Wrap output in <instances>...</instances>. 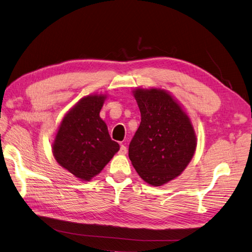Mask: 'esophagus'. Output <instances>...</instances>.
<instances>
[{"label":"esophagus","instance_id":"obj_1","mask_svg":"<svg viewBox=\"0 0 252 252\" xmlns=\"http://www.w3.org/2000/svg\"><path fill=\"white\" fill-rule=\"evenodd\" d=\"M119 152H120V155H126L127 154V147L124 146V145H121Z\"/></svg>","mask_w":252,"mask_h":252}]
</instances>
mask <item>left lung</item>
<instances>
[{
  "instance_id": "1",
  "label": "left lung",
  "mask_w": 252,
  "mask_h": 252,
  "mask_svg": "<svg viewBox=\"0 0 252 252\" xmlns=\"http://www.w3.org/2000/svg\"><path fill=\"white\" fill-rule=\"evenodd\" d=\"M132 94L141 124L129 144V158L140 177L162 186L186 169L196 148V134L188 113L165 89L135 88Z\"/></svg>"
}]
</instances>
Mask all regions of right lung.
Returning a JSON list of instances; mask_svg holds the SVG:
<instances>
[{"label": "right lung", "mask_w": 252, "mask_h": 252, "mask_svg": "<svg viewBox=\"0 0 252 252\" xmlns=\"http://www.w3.org/2000/svg\"><path fill=\"white\" fill-rule=\"evenodd\" d=\"M106 97L94 94L75 103L61 121L51 145L58 164L81 181L100 173L120 150L100 117Z\"/></svg>", "instance_id": "right-lung-1"}]
</instances>
